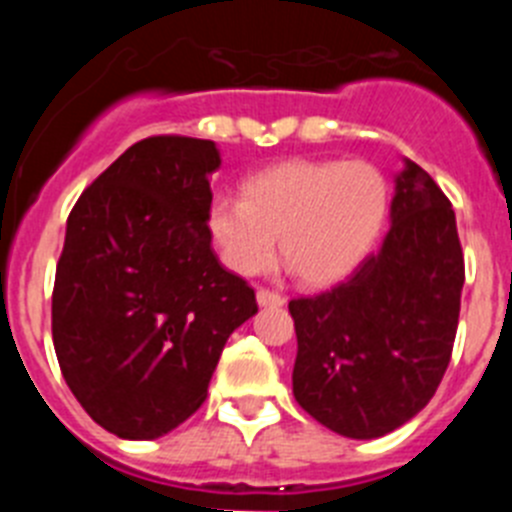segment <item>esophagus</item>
I'll use <instances>...</instances> for the list:
<instances>
[{
  "label": "esophagus",
  "instance_id": "34e87169",
  "mask_svg": "<svg viewBox=\"0 0 512 512\" xmlns=\"http://www.w3.org/2000/svg\"><path fill=\"white\" fill-rule=\"evenodd\" d=\"M256 302H259L261 307H282L287 300H284L279 292H271V289H259V292H256Z\"/></svg>",
  "mask_w": 512,
  "mask_h": 512
}]
</instances>
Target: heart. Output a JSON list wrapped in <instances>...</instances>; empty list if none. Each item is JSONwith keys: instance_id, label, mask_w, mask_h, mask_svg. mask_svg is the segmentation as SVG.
Instances as JSON below:
<instances>
[{"instance_id": "obj_1", "label": "heart", "mask_w": 512, "mask_h": 512, "mask_svg": "<svg viewBox=\"0 0 512 512\" xmlns=\"http://www.w3.org/2000/svg\"><path fill=\"white\" fill-rule=\"evenodd\" d=\"M390 189L366 161H287L251 176L243 200L215 197L207 228L220 259L256 277L282 256L310 287L348 277L387 217Z\"/></svg>"}]
</instances>
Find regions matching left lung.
Segmentation results:
<instances>
[{
  "label": "left lung",
  "instance_id": "left-lung-1",
  "mask_svg": "<svg viewBox=\"0 0 512 512\" xmlns=\"http://www.w3.org/2000/svg\"><path fill=\"white\" fill-rule=\"evenodd\" d=\"M464 256L451 202L405 158L382 248L323 295L289 302L300 408L346 438H379L436 395L459 325Z\"/></svg>",
  "mask_w": 512,
  "mask_h": 512
}]
</instances>
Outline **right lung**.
<instances>
[{"label": "right lung", "instance_id": "right-lung-1", "mask_svg": "<svg viewBox=\"0 0 512 512\" xmlns=\"http://www.w3.org/2000/svg\"><path fill=\"white\" fill-rule=\"evenodd\" d=\"M212 140H138L84 189L53 284V346L104 431L151 441L207 397L230 333L259 312L212 251Z\"/></svg>", "mask_w": 512, "mask_h": 512}]
</instances>
